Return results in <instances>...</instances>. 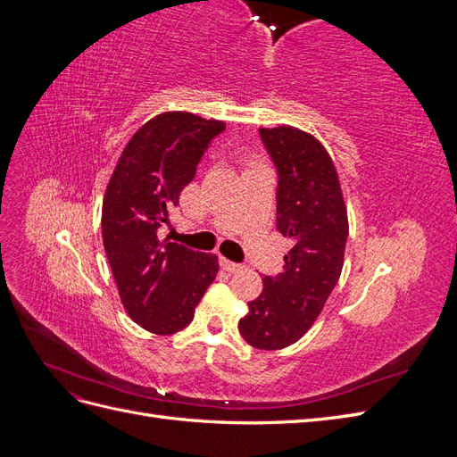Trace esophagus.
<instances>
[{
	"label": "esophagus",
	"instance_id": "1",
	"mask_svg": "<svg viewBox=\"0 0 457 457\" xmlns=\"http://www.w3.org/2000/svg\"><path fill=\"white\" fill-rule=\"evenodd\" d=\"M220 267H223L227 272H230V274H234V272H240L244 267L242 265H238V262H234V261H228V259H225V257H220Z\"/></svg>",
	"mask_w": 457,
	"mask_h": 457
}]
</instances>
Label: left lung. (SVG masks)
<instances>
[{
	"label": "left lung",
	"instance_id": "obj_1",
	"mask_svg": "<svg viewBox=\"0 0 457 457\" xmlns=\"http://www.w3.org/2000/svg\"><path fill=\"white\" fill-rule=\"evenodd\" d=\"M259 133L278 171L276 227L292 240V250L278 276H265L238 329L252 347L276 351L307 334L334 292L349 219L334 160L314 135L292 126Z\"/></svg>",
	"mask_w": 457,
	"mask_h": 457
}]
</instances>
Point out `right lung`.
<instances>
[{"label":"right lung","mask_w":457,"mask_h":457,"mask_svg":"<svg viewBox=\"0 0 457 457\" xmlns=\"http://www.w3.org/2000/svg\"><path fill=\"white\" fill-rule=\"evenodd\" d=\"M219 120L162 112L135 131L110 177L103 200V244L123 309L156 336L187 328L215 280L213 253L160 238L183 188L215 135Z\"/></svg>","instance_id":"1"}]
</instances>
